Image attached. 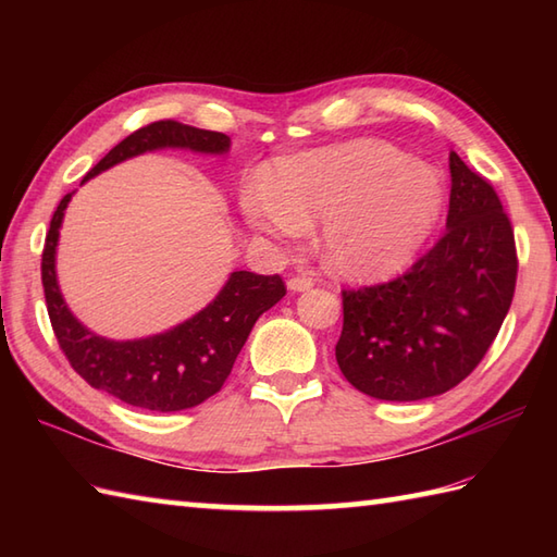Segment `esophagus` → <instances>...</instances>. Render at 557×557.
Instances as JSON below:
<instances>
[{
	"label": "esophagus",
	"instance_id": "34e87169",
	"mask_svg": "<svg viewBox=\"0 0 557 557\" xmlns=\"http://www.w3.org/2000/svg\"><path fill=\"white\" fill-rule=\"evenodd\" d=\"M287 287H289V292H306V289L313 287V280L306 277V275H297V277H292L287 282Z\"/></svg>",
	"mask_w": 557,
	"mask_h": 557
}]
</instances>
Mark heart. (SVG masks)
Segmentation results:
<instances>
[{
    "instance_id": "b5f03b06",
    "label": "heart",
    "mask_w": 557,
    "mask_h": 557,
    "mask_svg": "<svg viewBox=\"0 0 557 557\" xmlns=\"http://www.w3.org/2000/svg\"><path fill=\"white\" fill-rule=\"evenodd\" d=\"M443 180L377 140L280 158L265 191L244 196V215L280 239L323 222V251L342 275L381 277L407 268L443 212Z\"/></svg>"
}]
</instances>
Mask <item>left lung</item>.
Listing matches in <instances>:
<instances>
[{"label":"left lung","instance_id":"8db88e82","mask_svg":"<svg viewBox=\"0 0 557 557\" xmlns=\"http://www.w3.org/2000/svg\"><path fill=\"white\" fill-rule=\"evenodd\" d=\"M445 234L405 275L342 292L335 357L363 395L417 401L459 385L486 357L515 297V232L498 194L449 152Z\"/></svg>","mask_w":557,"mask_h":557}]
</instances>
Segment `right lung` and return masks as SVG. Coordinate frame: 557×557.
I'll use <instances>...</instances> for the list:
<instances>
[{
    "label": "right lung",
    "mask_w": 557,
    "mask_h": 557,
    "mask_svg": "<svg viewBox=\"0 0 557 557\" xmlns=\"http://www.w3.org/2000/svg\"><path fill=\"white\" fill-rule=\"evenodd\" d=\"M230 146V136L220 132H206L172 120L152 122L116 144L83 176V182L150 150L184 148L206 156H224ZM69 200L71 194L59 200L50 232L45 236L42 287L52 330L71 369L90 387L148 411L191 409L215 395L232 373L258 318L287 294L282 277L236 270L218 297L188 321L160 335L108 339L92 333L69 311L57 282V242Z\"/></svg>",
    "instance_id": "obj_1"
}]
</instances>
